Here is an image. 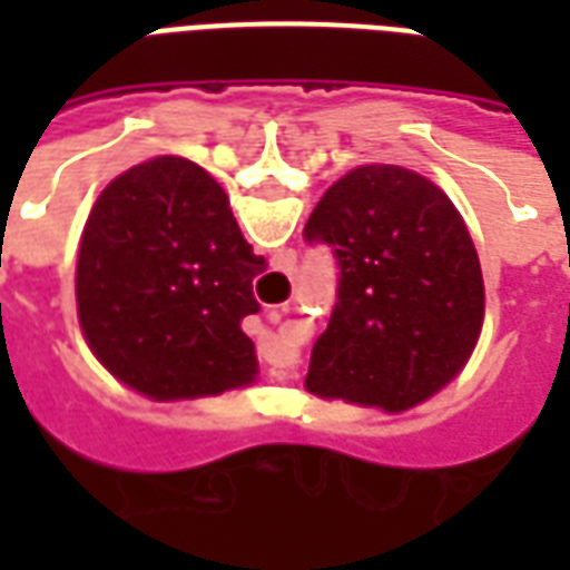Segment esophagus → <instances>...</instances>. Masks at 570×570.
<instances>
[{"label": "esophagus", "mask_w": 570, "mask_h": 570, "mask_svg": "<svg viewBox=\"0 0 570 570\" xmlns=\"http://www.w3.org/2000/svg\"><path fill=\"white\" fill-rule=\"evenodd\" d=\"M277 375H286V372H277Z\"/></svg>", "instance_id": "esophagus-1"}]
</instances>
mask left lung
<instances>
[{"instance_id": "obj_1", "label": "left lung", "mask_w": 570, "mask_h": 570, "mask_svg": "<svg viewBox=\"0 0 570 570\" xmlns=\"http://www.w3.org/2000/svg\"><path fill=\"white\" fill-rule=\"evenodd\" d=\"M305 240L338 265L311 394L406 412L464 370L485 311L482 268L461 213L428 176L363 164L326 188Z\"/></svg>"}]
</instances>
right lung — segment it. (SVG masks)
<instances>
[{"label": "right lung", "instance_id": "add662e5", "mask_svg": "<svg viewBox=\"0 0 570 570\" xmlns=\"http://www.w3.org/2000/svg\"><path fill=\"white\" fill-rule=\"evenodd\" d=\"M262 272L223 186L188 158H151L116 176L85 223L81 333L118 382L151 400L244 387L259 363L240 321L259 311Z\"/></svg>", "mask_w": 570, "mask_h": 570}]
</instances>
